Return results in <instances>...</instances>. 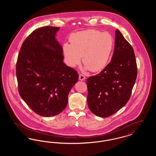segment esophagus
<instances>
[{
	"label": "esophagus",
	"instance_id": "esophagus-1",
	"mask_svg": "<svg viewBox=\"0 0 156 156\" xmlns=\"http://www.w3.org/2000/svg\"><path fill=\"white\" fill-rule=\"evenodd\" d=\"M85 77L83 75L80 74L79 75V80L80 81H83V80H85Z\"/></svg>",
	"mask_w": 156,
	"mask_h": 156
}]
</instances>
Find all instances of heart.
<instances>
[{"instance_id":"obj_1","label":"heart","mask_w":156,"mask_h":156,"mask_svg":"<svg viewBox=\"0 0 156 156\" xmlns=\"http://www.w3.org/2000/svg\"><path fill=\"white\" fill-rule=\"evenodd\" d=\"M71 44L64 43L62 52L67 64L76 67L81 62L85 70L94 72L102 69L107 65L113 46L111 36L96 30H86L73 34L69 38Z\"/></svg>"}]
</instances>
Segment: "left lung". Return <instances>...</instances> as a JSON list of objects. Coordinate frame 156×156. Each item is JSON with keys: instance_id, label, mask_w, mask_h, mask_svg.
<instances>
[{"instance_id": "left-lung-1", "label": "left lung", "mask_w": 156, "mask_h": 156, "mask_svg": "<svg viewBox=\"0 0 156 156\" xmlns=\"http://www.w3.org/2000/svg\"><path fill=\"white\" fill-rule=\"evenodd\" d=\"M133 49L118 29L115 31L111 61L87 80L90 111L99 117L110 116L128 102L137 77Z\"/></svg>"}]
</instances>
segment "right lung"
<instances>
[{"label":"right lung","instance_id":"1","mask_svg":"<svg viewBox=\"0 0 156 156\" xmlns=\"http://www.w3.org/2000/svg\"><path fill=\"white\" fill-rule=\"evenodd\" d=\"M59 27L34 30L23 42L16 64L19 94L35 113L44 117L58 115L67 106L78 74L64 62L62 47L57 40Z\"/></svg>","mask_w":156,"mask_h":156}]
</instances>
